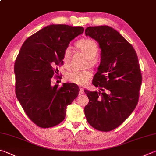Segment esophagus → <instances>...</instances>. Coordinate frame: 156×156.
<instances>
[{
	"label": "esophagus",
	"mask_w": 156,
	"mask_h": 156,
	"mask_svg": "<svg viewBox=\"0 0 156 156\" xmlns=\"http://www.w3.org/2000/svg\"><path fill=\"white\" fill-rule=\"evenodd\" d=\"M84 93V89L83 88H80V90H79V95H82Z\"/></svg>",
	"instance_id": "1"
}]
</instances>
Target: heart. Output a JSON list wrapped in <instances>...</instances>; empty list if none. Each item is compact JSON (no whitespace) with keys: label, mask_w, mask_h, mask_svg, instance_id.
<instances>
[{"label":"heart","mask_w":156,"mask_h":156,"mask_svg":"<svg viewBox=\"0 0 156 156\" xmlns=\"http://www.w3.org/2000/svg\"><path fill=\"white\" fill-rule=\"evenodd\" d=\"M76 46L89 59L90 66L94 64V58H96L99 52V47L97 43L93 39H83L76 42ZM72 56V49L70 47H67L64 50L63 55V61L66 64H68ZM93 76L90 71L73 70L66 74V80L78 85L84 86L89 83Z\"/></svg>","instance_id":"b5f03b06"}]
</instances>
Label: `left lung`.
Segmentation results:
<instances>
[{
  "label": "left lung",
  "mask_w": 156,
  "mask_h": 156,
  "mask_svg": "<svg viewBox=\"0 0 156 156\" xmlns=\"http://www.w3.org/2000/svg\"><path fill=\"white\" fill-rule=\"evenodd\" d=\"M86 35L101 49V63L92 84L102 92L84 90L89 101L84 107L87 120L95 129L109 132L131 115L139 98L142 75L134 48L108 26L89 27Z\"/></svg>",
  "instance_id": "8db88e82"
}]
</instances>
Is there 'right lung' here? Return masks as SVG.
Instances as JSON below:
<instances>
[{
    "instance_id": "1",
    "label": "right lung",
    "mask_w": 156,
    "mask_h": 156,
    "mask_svg": "<svg viewBox=\"0 0 156 156\" xmlns=\"http://www.w3.org/2000/svg\"><path fill=\"white\" fill-rule=\"evenodd\" d=\"M84 32L82 27L51 24L34 33L24 42L14 65L16 95L30 119L43 128L58 125L66 108L76 98V84L51 85L57 67L63 64L64 50Z\"/></svg>"
}]
</instances>
